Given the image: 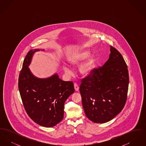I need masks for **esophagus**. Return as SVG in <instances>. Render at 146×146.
<instances>
[{
  "label": "esophagus",
  "mask_w": 146,
  "mask_h": 146,
  "mask_svg": "<svg viewBox=\"0 0 146 146\" xmlns=\"http://www.w3.org/2000/svg\"><path fill=\"white\" fill-rule=\"evenodd\" d=\"M74 89H75V90L76 91H78L79 90V86H78V84L76 83H74Z\"/></svg>",
  "instance_id": "obj_1"
}]
</instances>
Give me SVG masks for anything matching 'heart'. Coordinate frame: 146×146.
<instances>
[{
	"instance_id": "obj_1",
	"label": "heart",
	"mask_w": 146,
	"mask_h": 146,
	"mask_svg": "<svg viewBox=\"0 0 146 146\" xmlns=\"http://www.w3.org/2000/svg\"><path fill=\"white\" fill-rule=\"evenodd\" d=\"M90 55V51L86 49H80L76 51L68 60L70 66L76 67L82 63L79 67V73L84 76H89L95 67L96 58L95 56ZM63 71L67 74L71 73V70L67 66L62 67Z\"/></svg>"
}]
</instances>
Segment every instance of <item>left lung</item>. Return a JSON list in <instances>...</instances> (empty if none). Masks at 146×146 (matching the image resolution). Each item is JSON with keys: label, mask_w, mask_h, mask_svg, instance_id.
<instances>
[{"label": "left lung", "mask_w": 146, "mask_h": 146, "mask_svg": "<svg viewBox=\"0 0 146 146\" xmlns=\"http://www.w3.org/2000/svg\"><path fill=\"white\" fill-rule=\"evenodd\" d=\"M111 54L102 67L94 69L80 86L86 117L95 123L110 121L125 106L129 82L127 67L121 54L111 46Z\"/></svg>", "instance_id": "left-lung-1"}]
</instances>
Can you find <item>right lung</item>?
<instances>
[{"label": "right lung", "instance_id": "obj_1", "mask_svg": "<svg viewBox=\"0 0 146 146\" xmlns=\"http://www.w3.org/2000/svg\"><path fill=\"white\" fill-rule=\"evenodd\" d=\"M45 50H31L26 56L19 78V89L25 110L35 123L46 127L58 124L63 118L64 104L74 93L72 82H64L55 73L40 78L29 69L36 52Z\"/></svg>", "mask_w": 146, "mask_h": 146}]
</instances>
